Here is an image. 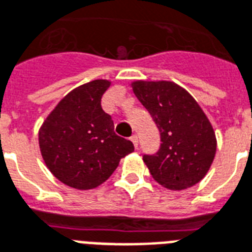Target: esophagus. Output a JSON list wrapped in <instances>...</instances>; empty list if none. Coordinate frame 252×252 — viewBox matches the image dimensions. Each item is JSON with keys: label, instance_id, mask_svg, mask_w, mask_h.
Listing matches in <instances>:
<instances>
[{"label": "esophagus", "instance_id": "34e87169", "mask_svg": "<svg viewBox=\"0 0 252 252\" xmlns=\"http://www.w3.org/2000/svg\"><path fill=\"white\" fill-rule=\"evenodd\" d=\"M130 141H132L133 142V145H134V147H138V137L136 136V134H133L132 137H130Z\"/></svg>", "mask_w": 252, "mask_h": 252}]
</instances>
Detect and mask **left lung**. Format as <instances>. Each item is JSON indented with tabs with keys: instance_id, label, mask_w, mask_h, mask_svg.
<instances>
[{
	"instance_id": "left-lung-1",
	"label": "left lung",
	"mask_w": 252,
	"mask_h": 252,
	"mask_svg": "<svg viewBox=\"0 0 252 252\" xmlns=\"http://www.w3.org/2000/svg\"><path fill=\"white\" fill-rule=\"evenodd\" d=\"M132 88L160 132L158 153L144 155L153 179L171 190L199 183L214 161L218 142L198 102L172 81L137 80Z\"/></svg>"
}]
</instances>
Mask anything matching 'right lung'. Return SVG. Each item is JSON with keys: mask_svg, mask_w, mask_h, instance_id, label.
Listing matches in <instances>:
<instances>
[{"mask_svg": "<svg viewBox=\"0 0 252 252\" xmlns=\"http://www.w3.org/2000/svg\"><path fill=\"white\" fill-rule=\"evenodd\" d=\"M111 81L93 80L63 97L38 130V145L49 171L64 185L89 190L103 184L130 154V141L114 132L101 98Z\"/></svg>", "mask_w": 252, "mask_h": 252, "instance_id": "add662e5", "label": "right lung"}]
</instances>
